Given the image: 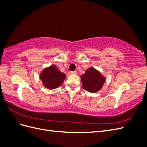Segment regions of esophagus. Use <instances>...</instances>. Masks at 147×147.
Returning <instances> with one entry per match:
<instances>
[{
    "instance_id": "34e87169",
    "label": "esophagus",
    "mask_w": 147,
    "mask_h": 147,
    "mask_svg": "<svg viewBox=\"0 0 147 147\" xmlns=\"http://www.w3.org/2000/svg\"><path fill=\"white\" fill-rule=\"evenodd\" d=\"M70 74L72 75H77V71H72V72H70Z\"/></svg>"
}]
</instances>
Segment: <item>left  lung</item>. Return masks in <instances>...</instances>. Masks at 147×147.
Wrapping results in <instances>:
<instances>
[{
    "label": "left lung",
    "mask_w": 147,
    "mask_h": 147,
    "mask_svg": "<svg viewBox=\"0 0 147 147\" xmlns=\"http://www.w3.org/2000/svg\"><path fill=\"white\" fill-rule=\"evenodd\" d=\"M81 78L83 88L90 92H96L100 90L105 81L99 71L92 67L89 68Z\"/></svg>",
    "instance_id": "obj_1"
}]
</instances>
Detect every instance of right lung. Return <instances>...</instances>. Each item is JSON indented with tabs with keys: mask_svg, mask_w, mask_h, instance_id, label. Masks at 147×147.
Returning a JSON list of instances; mask_svg holds the SVG:
<instances>
[{
	"mask_svg": "<svg viewBox=\"0 0 147 147\" xmlns=\"http://www.w3.org/2000/svg\"><path fill=\"white\" fill-rule=\"evenodd\" d=\"M65 77V74L61 72L54 65L44 69L40 74V79L43 85L51 90L55 89L63 84Z\"/></svg>",
	"mask_w": 147,
	"mask_h": 147,
	"instance_id": "1",
	"label": "right lung"
}]
</instances>
